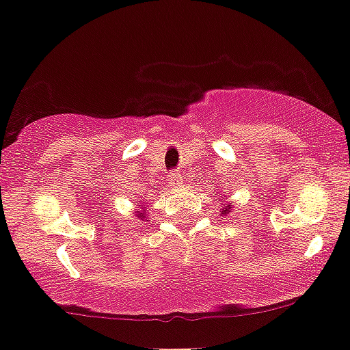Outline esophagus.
<instances>
[{
	"mask_svg": "<svg viewBox=\"0 0 350 350\" xmlns=\"http://www.w3.org/2000/svg\"><path fill=\"white\" fill-rule=\"evenodd\" d=\"M183 185H185V178H183L181 172L174 171L169 174V186H172V188H181Z\"/></svg>",
	"mask_w": 350,
	"mask_h": 350,
	"instance_id": "obj_1",
	"label": "esophagus"
}]
</instances>
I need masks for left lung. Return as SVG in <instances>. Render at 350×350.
Returning a JSON list of instances; mask_svg holds the SVG:
<instances>
[{
	"label": "left lung",
	"mask_w": 350,
	"mask_h": 350,
	"mask_svg": "<svg viewBox=\"0 0 350 350\" xmlns=\"http://www.w3.org/2000/svg\"><path fill=\"white\" fill-rule=\"evenodd\" d=\"M232 206H234V204H232V203H227V204L224 203V208H221V215H224V217H225V215L230 213V211H232Z\"/></svg>",
	"instance_id": "left-lung-1"
}]
</instances>
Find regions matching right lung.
I'll return each instance as SVG.
<instances>
[{
    "label": "right lung",
    "mask_w": 350,
    "mask_h": 350,
    "mask_svg": "<svg viewBox=\"0 0 350 350\" xmlns=\"http://www.w3.org/2000/svg\"><path fill=\"white\" fill-rule=\"evenodd\" d=\"M137 206H139L140 210L135 211V215L140 218V220H146V218H147V208H146V204L139 203V204H137Z\"/></svg>",
    "instance_id": "add662e5"
}]
</instances>
